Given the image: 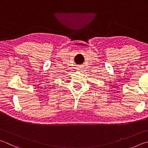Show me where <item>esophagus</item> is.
<instances>
[{
  "mask_svg": "<svg viewBox=\"0 0 148 148\" xmlns=\"http://www.w3.org/2000/svg\"><path fill=\"white\" fill-rule=\"evenodd\" d=\"M77 69H78V70H79V71H80L82 70L83 67H82V66H81V65H79V66H78Z\"/></svg>",
  "mask_w": 148,
  "mask_h": 148,
  "instance_id": "34e87169",
  "label": "esophagus"
}]
</instances>
